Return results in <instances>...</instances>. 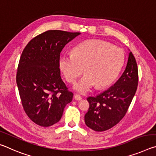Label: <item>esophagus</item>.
<instances>
[{"mask_svg":"<svg viewBox=\"0 0 156 156\" xmlns=\"http://www.w3.org/2000/svg\"><path fill=\"white\" fill-rule=\"evenodd\" d=\"M74 98H75V100L79 101V100H82V97L79 96V95H76V96H74Z\"/></svg>","mask_w":156,"mask_h":156,"instance_id":"esophagus-1","label":"esophagus"}]
</instances>
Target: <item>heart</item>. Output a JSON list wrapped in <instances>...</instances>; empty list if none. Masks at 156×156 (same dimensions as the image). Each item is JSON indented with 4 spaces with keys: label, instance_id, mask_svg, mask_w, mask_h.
Masks as SVG:
<instances>
[{
    "label": "heart",
    "instance_id": "b5f03b06",
    "mask_svg": "<svg viewBox=\"0 0 156 156\" xmlns=\"http://www.w3.org/2000/svg\"><path fill=\"white\" fill-rule=\"evenodd\" d=\"M125 52L120 47L99 40H89L78 44L72 55L61 54L58 66L67 82L74 83L81 74L84 75L73 85L74 90L86 94L97 84L103 87L117 77L125 62Z\"/></svg>",
    "mask_w": 156,
    "mask_h": 156
}]
</instances>
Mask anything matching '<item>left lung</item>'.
I'll return each instance as SVG.
<instances>
[{"mask_svg": "<svg viewBox=\"0 0 156 156\" xmlns=\"http://www.w3.org/2000/svg\"><path fill=\"white\" fill-rule=\"evenodd\" d=\"M138 83L137 63L129 50L127 64L120 78L107 90L87 98L89 108L84 115L86 125L96 131H104L117 125L127 112Z\"/></svg>", "mask_w": 156, "mask_h": 156, "instance_id": "obj_1", "label": "left lung"}]
</instances>
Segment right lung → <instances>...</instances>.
Segmentation results:
<instances>
[{"instance_id":"obj_1","label":"right lung","mask_w":156,"mask_h":156,"mask_svg":"<svg viewBox=\"0 0 156 156\" xmlns=\"http://www.w3.org/2000/svg\"><path fill=\"white\" fill-rule=\"evenodd\" d=\"M79 32L49 30L31 40L21 54L16 83L28 117L37 125L50 126L61 118L73 94L60 77V54Z\"/></svg>"}]
</instances>
